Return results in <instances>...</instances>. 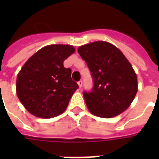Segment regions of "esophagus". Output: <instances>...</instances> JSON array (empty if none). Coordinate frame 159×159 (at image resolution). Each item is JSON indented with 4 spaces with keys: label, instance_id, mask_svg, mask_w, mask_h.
<instances>
[{
    "label": "esophagus",
    "instance_id": "obj_1",
    "mask_svg": "<svg viewBox=\"0 0 159 159\" xmlns=\"http://www.w3.org/2000/svg\"><path fill=\"white\" fill-rule=\"evenodd\" d=\"M77 84H78L79 87H80V88H81V87H82V81H79V82H77Z\"/></svg>",
    "mask_w": 159,
    "mask_h": 159
}]
</instances>
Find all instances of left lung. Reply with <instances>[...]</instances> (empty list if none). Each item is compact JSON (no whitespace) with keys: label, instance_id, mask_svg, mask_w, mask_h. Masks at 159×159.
Returning a JSON list of instances; mask_svg holds the SVG:
<instances>
[{"label":"left lung","instance_id":"1","mask_svg":"<svg viewBox=\"0 0 159 159\" xmlns=\"http://www.w3.org/2000/svg\"><path fill=\"white\" fill-rule=\"evenodd\" d=\"M77 51L94 82L91 92H83L90 112L102 118L124 112L138 92L137 76L130 62L119 48L105 41L80 46Z\"/></svg>","mask_w":159,"mask_h":159}]
</instances>
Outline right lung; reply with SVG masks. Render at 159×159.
Segmentation results:
<instances>
[{
	"label": "right lung",
	"mask_w": 159,
	"mask_h": 159,
	"mask_svg": "<svg viewBox=\"0 0 159 159\" xmlns=\"http://www.w3.org/2000/svg\"><path fill=\"white\" fill-rule=\"evenodd\" d=\"M75 52L73 46L51 44L29 58L18 73L16 94L25 108L36 117L48 119L67 109L78 85L63 61Z\"/></svg>",
	"instance_id": "1"
}]
</instances>
